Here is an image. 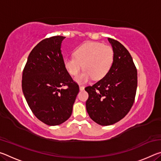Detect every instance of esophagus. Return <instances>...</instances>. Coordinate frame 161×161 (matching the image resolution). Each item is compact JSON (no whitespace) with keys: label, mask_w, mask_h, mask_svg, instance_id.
Segmentation results:
<instances>
[{"label":"esophagus","mask_w":161,"mask_h":161,"mask_svg":"<svg viewBox=\"0 0 161 161\" xmlns=\"http://www.w3.org/2000/svg\"><path fill=\"white\" fill-rule=\"evenodd\" d=\"M84 89V86L82 85H80V91H83Z\"/></svg>","instance_id":"obj_1"}]
</instances>
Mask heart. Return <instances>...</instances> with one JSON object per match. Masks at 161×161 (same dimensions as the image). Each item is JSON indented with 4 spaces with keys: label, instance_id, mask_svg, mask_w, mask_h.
I'll list each match as a JSON object with an SVG mask.
<instances>
[{
    "label": "heart",
    "instance_id": "b5f03b06",
    "mask_svg": "<svg viewBox=\"0 0 161 161\" xmlns=\"http://www.w3.org/2000/svg\"><path fill=\"white\" fill-rule=\"evenodd\" d=\"M73 56L64 58L63 64L71 76L77 75L83 67V72L75 79L80 84L88 82L92 78L102 80L109 72L114 61L113 48L97 42H87L79 46Z\"/></svg>",
    "mask_w": 161,
    "mask_h": 161
}]
</instances>
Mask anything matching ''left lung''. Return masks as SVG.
<instances>
[{"instance_id":"obj_1","label":"left lung","mask_w":161,"mask_h":161,"mask_svg":"<svg viewBox=\"0 0 161 161\" xmlns=\"http://www.w3.org/2000/svg\"><path fill=\"white\" fill-rule=\"evenodd\" d=\"M114 61L108 74L94 85L86 86L87 113L97 124L109 126L129 113L135 100L137 69L129 51L117 40L108 38Z\"/></svg>"}]
</instances>
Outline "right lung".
Masks as SVG:
<instances>
[{
    "label": "right lung",
    "mask_w": 161,
    "mask_h": 161,
    "mask_svg": "<svg viewBox=\"0 0 161 161\" xmlns=\"http://www.w3.org/2000/svg\"><path fill=\"white\" fill-rule=\"evenodd\" d=\"M64 38L53 36L38 43L29 54L22 77V89L30 108L49 126L59 125L69 118L80 91L64 67L61 45Z\"/></svg>",
    "instance_id": "obj_1"
}]
</instances>
